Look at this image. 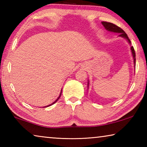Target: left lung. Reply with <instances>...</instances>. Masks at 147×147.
Masks as SVG:
<instances>
[{
    "instance_id": "left-lung-1",
    "label": "left lung",
    "mask_w": 147,
    "mask_h": 147,
    "mask_svg": "<svg viewBox=\"0 0 147 147\" xmlns=\"http://www.w3.org/2000/svg\"><path fill=\"white\" fill-rule=\"evenodd\" d=\"M102 25L104 26V28H105L107 30L109 31V32H115V33H119V36L126 39L128 40V43H131V41L130 39H129L127 34H126L125 32H124L123 30L120 27L117 26V25H115V24H114L113 23H108V22H105V21L102 22ZM131 53H132V56H133V58H134V64H136V53H135V51H134V49L133 47H131ZM88 84H89V82H88ZM88 86L89 85H88Z\"/></svg>"
}]
</instances>
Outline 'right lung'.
<instances>
[{
    "mask_svg": "<svg viewBox=\"0 0 147 147\" xmlns=\"http://www.w3.org/2000/svg\"><path fill=\"white\" fill-rule=\"evenodd\" d=\"M61 91H62V89H61ZM61 93H60V94H59V96H58V98H57V99H56V100L55 101H54V102H53V103H52L51 104H50V105H49V106H45V107H48V106H52V105H53V104H54V103H56V102H57V100H58V99H59V98H60V96H61Z\"/></svg>",
    "mask_w": 147,
    "mask_h": 147,
    "instance_id": "add662e5",
    "label": "right lung"
}]
</instances>
